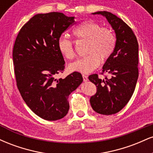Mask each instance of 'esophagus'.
Instances as JSON below:
<instances>
[{"label": "esophagus", "instance_id": "1", "mask_svg": "<svg viewBox=\"0 0 153 153\" xmlns=\"http://www.w3.org/2000/svg\"><path fill=\"white\" fill-rule=\"evenodd\" d=\"M82 78H83V80L85 82L88 81V76L86 75H82Z\"/></svg>", "mask_w": 153, "mask_h": 153}]
</instances>
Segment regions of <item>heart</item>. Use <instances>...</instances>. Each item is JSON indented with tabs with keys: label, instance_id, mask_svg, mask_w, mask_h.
Listing matches in <instances>:
<instances>
[{
	"label": "heart",
	"instance_id": "obj_1",
	"mask_svg": "<svg viewBox=\"0 0 153 153\" xmlns=\"http://www.w3.org/2000/svg\"><path fill=\"white\" fill-rule=\"evenodd\" d=\"M73 35L79 40H87L86 56L71 63V71L87 74L99 66L102 61L108 59L116 47V36L111 29L101 27L98 23L88 20L80 23L73 30ZM58 50L66 59L75 57L74 43L68 36H61L57 41Z\"/></svg>",
	"mask_w": 153,
	"mask_h": 153
}]
</instances>
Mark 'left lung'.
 Instances as JSON below:
<instances>
[{
  "label": "left lung",
  "mask_w": 153,
  "mask_h": 153,
  "mask_svg": "<svg viewBox=\"0 0 153 153\" xmlns=\"http://www.w3.org/2000/svg\"><path fill=\"white\" fill-rule=\"evenodd\" d=\"M106 18L115 31L117 36L115 50L103 67L102 73L109 74L105 80L98 74L88 76L96 85V94L91 97V107L101 114H117L127 105L134 93L138 71V42L131 29L117 16L107 11H98Z\"/></svg>",
  "instance_id": "obj_1"
}]
</instances>
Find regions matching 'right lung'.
Wrapping results in <instances>:
<instances>
[{
  "label": "right lung",
  "instance_id": "1",
  "mask_svg": "<svg viewBox=\"0 0 153 153\" xmlns=\"http://www.w3.org/2000/svg\"><path fill=\"white\" fill-rule=\"evenodd\" d=\"M75 17L59 12L33 16L22 26L13 45V62L16 85L33 112L43 119L56 121L69 111L68 96L82 82L73 72L65 78H55L65 69L57 41L75 24Z\"/></svg>",
  "mask_w": 153,
  "mask_h": 153
}]
</instances>
